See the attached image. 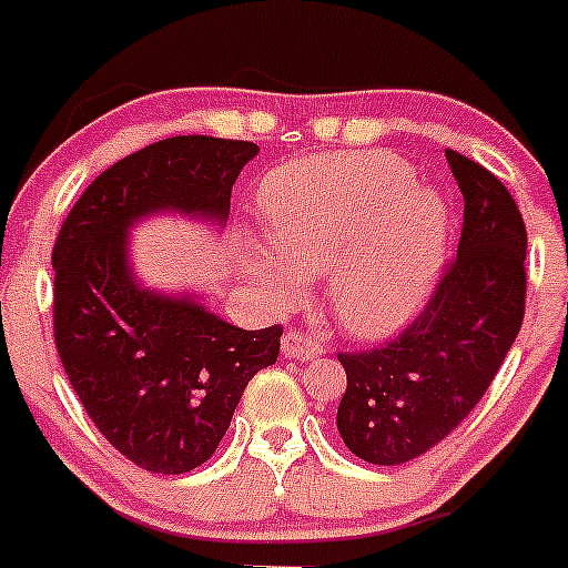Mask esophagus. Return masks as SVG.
Instances as JSON below:
<instances>
[{
    "label": "esophagus",
    "mask_w": 568,
    "mask_h": 568,
    "mask_svg": "<svg viewBox=\"0 0 568 568\" xmlns=\"http://www.w3.org/2000/svg\"><path fill=\"white\" fill-rule=\"evenodd\" d=\"M326 353V347L321 342L313 339L307 334L298 332H288L283 336V355L285 358H296V361H307V358H317V355Z\"/></svg>",
    "instance_id": "obj_1"
}]
</instances>
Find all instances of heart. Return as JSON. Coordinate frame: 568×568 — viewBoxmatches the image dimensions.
Masks as SVG:
<instances>
[{
	"label": "heart",
	"mask_w": 568,
	"mask_h": 568,
	"mask_svg": "<svg viewBox=\"0 0 568 568\" xmlns=\"http://www.w3.org/2000/svg\"><path fill=\"white\" fill-rule=\"evenodd\" d=\"M275 251L247 240V270L277 296L326 280L332 313L361 339L396 334L432 296L447 253V202L390 153H321L258 189Z\"/></svg>",
	"instance_id": "1"
}]
</instances>
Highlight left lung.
Instances as JSON below:
<instances>
[{
    "mask_svg": "<svg viewBox=\"0 0 568 568\" xmlns=\"http://www.w3.org/2000/svg\"><path fill=\"white\" fill-rule=\"evenodd\" d=\"M464 193L458 255L423 313L364 353H339L347 388L336 428L358 458L407 464L439 445L477 407L526 313V223L507 185L447 151Z\"/></svg>",
    "mask_w": 568,
    "mask_h": 568,
    "instance_id": "obj_1",
    "label": "left lung"
}]
</instances>
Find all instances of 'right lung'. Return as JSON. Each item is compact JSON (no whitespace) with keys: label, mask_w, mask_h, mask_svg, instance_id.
Masks as SVG:
<instances>
[{"label":"right lung","mask_w":568,"mask_h":568,"mask_svg":"<svg viewBox=\"0 0 568 568\" xmlns=\"http://www.w3.org/2000/svg\"><path fill=\"white\" fill-rule=\"evenodd\" d=\"M258 145L170 136L115 161L83 191L53 245V336L74 394L121 456L185 475L215 453L283 328L245 332L191 296L136 283L129 229L153 213L223 223Z\"/></svg>","instance_id":"1"}]
</instances>
